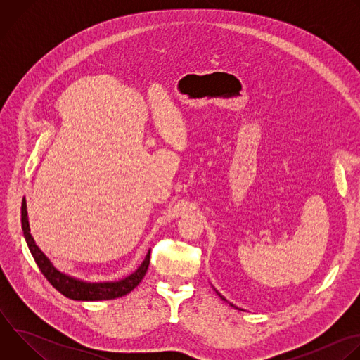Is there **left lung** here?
I'll list each match as a JSON object with an SVG mask.
<instances>
[{"instance_id":"obj_1","label":"left lung","mask_w":360,"mask_h":360,"mask_svg":"<svg viewBox=\"0 0 360 360\" xmlns=\"http://www.w3.org/2000/svg\"><path fill=\"white\" fill-rule=\"evenodd\" d=\"M215 292H217V293H218V295H219V296H221V299H224V300H226V299H225V297H224V296H222V295H221V293H219V292H218V290H217V289H215ZM226 302H228V300H226ZM229 304H231V306H233V304H232V303H229ZM235 307H236V306H235Z\"/></svg>"}]
</instances>
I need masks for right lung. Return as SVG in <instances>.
I'll return each mask as SVG.
<instances>
[{
    "mask_svg": "<svg viewBox=\"0 0 360 360\" xmlns=\"http://www.w3.org/2000/svg\"><path fill=\"white\" fill-rule=\"evenodd\" d=\"M21 224H22V231H24L27 245L34 256L38 268L41 269L42 275L58 292H61L64 296H67L70 299H74V300H110V299H117V297L125 296L127 293H129L139 285V282L142 281V278L145 276V274L148 271L150 249L148 250L141 266L134 274H131L129 276H127L124 279L108 281V282H86V281L74 278L71 275H67V274L58 271L53 265V262L46 258V255L35 243L32 235L30 233V222H28L25 198L22 199V207H21Z\"/></svg>",
    "mask_w": 360,
    "mask_h": 360,
    "instance_id": "1",
    "label": "right lung"
}]
</instances>
